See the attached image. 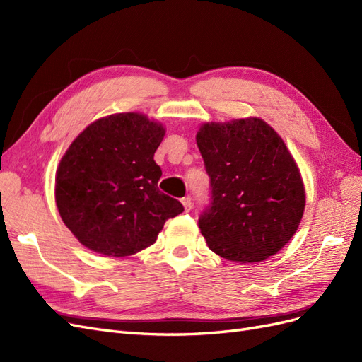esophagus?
I'll return each mask as SVG.
<instances>
[{
    "instance_id": "esophagus-1",
    "label": "esophagus",
    "mask_w": 362,
    "mask_h": 362,
    "mask_svg": "<svg viewBox=\"0 0 362 362\" xmlns=\"http://www.w3.org/2000/svg\"><path fill=\"white\" fill-rule=\"evenodd\" d=\"M181 202H182V205H184V210H185V211H190V210H192L193 205H192V199H190V198H182Z\"/></svg>"
}]
</instances>
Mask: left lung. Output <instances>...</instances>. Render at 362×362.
Masks as SVG:
<instances>
[{"instance_id":"obj_1","label":"left lung","mask_w":362,"mask_h":362,"mask_svg":"<svg viewBox=\"0 0 362 362\" xmlns=\"http://www.w3.org/2000/svg\"><path fill=\"white\" fill-rule=\"evenodd\" d=\"M196 144L211 184V204L199 216L214 254L237 262L275 255L298 229L305 189L284 140L259 117L204 124Z\"/></svg>"}]
</instances>
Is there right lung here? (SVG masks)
<instances>
[{"label": "right lung", "mask_w": 362, "mask_h": 362, "mask_svg": "<svg viewBox=\"0 0 362 362\" xmlns=\"http://www.w3.org/2000/svg\"><path fill=\"white\" fill-rule=\"evenodd\" d=\"M161 124L140 113L95 120L63 156L56 175L62 221L96 254L128 257L156 243L182 204L158 190L154 154Z\"/></svg>", "instance_id": "add662e5"}]
</instances>
